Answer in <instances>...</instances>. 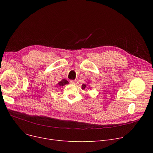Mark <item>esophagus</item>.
<instances>
[{
  "mask_svg": "<svg viewBox=\"0 0 153 153\" xmlns=\"http://www.w3.org/2000/svg\"><path fill=\"white\" fill-rule=\"evenodd\" d=\"M70 83L72 85H76V81H75V80H72V81H70Z\"/></svg>",
  "mask_w": 153,
  "mask_h": 153,
  "instance_id": "esophagus-1",
  "label": "esophagus"
}]
</instances>
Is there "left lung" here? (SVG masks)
<instances>
[{
    "instance_id": "obj_1",
    "label": "left lung",
    "mask_w": 153,
    "mask_h": 153,
    "mask_svg": "<svg viewBox=\"0 0 153 153\" xmlns=\"http://www.w3.org/2000/svg\"><path fill=\"white\" fill-rule=\"evenodd\" d=\"M87 84H82V89H85V88L87 87Z\"/></svg>"
}]
</instances>
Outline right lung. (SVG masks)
I'll return each mask as SVG.
<instances>
[{
	"instance_id": "add662e5",
	"label": "right lung",
	"mask_w": 153,
	"mask_h": 153,
	"mask_svg": "<svg viewBox=\"0 0 153 153\" xmlns=\"http://www.w3.org/2000/svg\"><path fill=\"white\" fill-rule=\"evenodd\" d=\"M69 84V82L67 81V80L63 79L61 81H60L58 83V85L59 86H63L64 85H66V84Z\"/></svg>"
}]
</instances>
